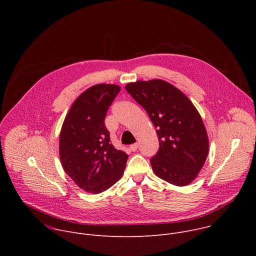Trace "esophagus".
Masks as SVG:
<instances>
[{
    "instance_id": "34e87169",
    "label": "esophagus",
    "mask_w": 256,
    "mask_h": 256,
    "mask_svg": "<svg viewBox=\"0 0 256 256\" xmlns=\"http://www.w3.org/2000/svg\"><path fill=\"white\" fill-rule=\"evenodd\" d=\"M130 149L132 151V152H134V151H136V149H138V142H136V144H130Z\"/></svg>"
}]
</instances>
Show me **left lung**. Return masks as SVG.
I'll use <instances>...</instances> for the list:
<instances>
[{"label":"left lung","instance_id":"8db88e82","mask_svg":"<svg viewBox=\"0 0 256 256\" xmlns=\"http://www.w3.org/2000/svg\"><path fill=\"white\" fill-rule=\"evenodd\" d=\"M126 89L157 130L159 150L150 160L154 173L174 186L190 184L208 153L206 130L192 101L163 80L138 81Z\"/></svg>","mask_w":256,"mask_h":256}]
</instances>
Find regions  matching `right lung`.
<instances>
[{
  "mask_svg": "<svg viewBox=\"0 0 256 256\" xmlns=\"http://www.w3.org/2000/svg\"><path fill=\"white\" fill-rule=\"evenodd\" d=\"M120 87L98 84L72 103L60 134L64 172L85 192L100 194L120 179L128 156L116 150L105 126V116Z\"/></svg>",
  "mask_w": 256,
  "mask_h": 256,
  "instance_id": "1",
  "label": "right lung"
}]
</instances>
